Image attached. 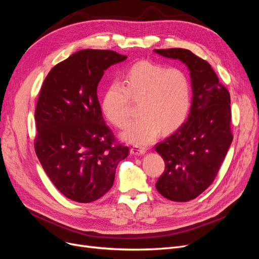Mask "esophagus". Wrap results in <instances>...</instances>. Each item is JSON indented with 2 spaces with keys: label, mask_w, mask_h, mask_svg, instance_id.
Wrapping results in <instances>:
<instances>
[{
  "label": "esophagus",
  "mask_w": 259,
  "mask_h": 259,
  "mask_svg": "<svg viewBox=\"0 0 259 259\" xmlns=\"http://www.w3.org/2000/svg\"><path fill=\"white\" fill-rule=\"evenodd\" d=\"M130 152H131V154H134V155H142V154H145L147 152V150L145 148L133 147V148H131Z\"/></svg>",
  "instance_id": "esophagus-1"
}]
</instances>
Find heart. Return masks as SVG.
I'll return each mask as SVG.
<instances>
[{
  "mask_svg": "<svg viewBox=\"0 0 259 259\" xmlns=\"http://www.w3.org/2000/svg\"><path fill=\"white\" fill-rule=\"evenodd\" d=\"M139 103L138 120L122 133V139L136 146L154 142L160 132L169 134L182 126L191 106L188 76L177 68H165L151 61H139L125 72L120 83L104 93L101 109L115 127L130 122V104Z\"/></svg>",
  "mask_w": 259,
  "mask_h": 259,
  "instance_id": "b5f03b06",
  "label": "heart"
}]
</instances>
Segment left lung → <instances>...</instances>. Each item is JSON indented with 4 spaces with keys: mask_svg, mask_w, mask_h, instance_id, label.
<instances>
[{
    "mask_svg": "<svg viewBox=\"0 0 259 259\" xmlns=\"http://www.w3.org/2000/svg\"><path fill=\"white\" fill-rule=\"evenodd\" d=\"M163 57L178 59L190 71L192 100L187 121L156 144L165 169L155 188L175 202L195 199L214 182L232 143L230 94L219 83L207 61L189 50H154Z\"/></svg>",
    "mask_w": 259,
    "mask_h": 259,
    "instance_id": "obj_1",
    "label": "left lung"
}]
</instances>
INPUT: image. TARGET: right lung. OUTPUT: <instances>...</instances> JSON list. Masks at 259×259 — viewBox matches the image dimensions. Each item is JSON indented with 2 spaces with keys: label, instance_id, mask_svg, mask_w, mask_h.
I'll use <instances>...</instances> for the list:
<instances>
[{
  "label": "right lung",
  "instance_id": "right-lung-1",
  "mask_svg": "<svg viewBox=\"0 0 259 259\" xmlns=\"http://www.w3.org/2000/svg\"><path fill=\"white\" fill-rule=\"evenodd\" d=\"M127 56L83 50L55 66L45 77L35 108L37 159L68 199L90 203L114 182L128 148L115 139L101 113L97 86L106 70Z\"/></svg>",
  "mask_w": 259,
  "mask_h": 259
}]
</instances>
